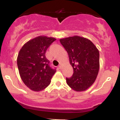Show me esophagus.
<instances>
[{
	"label": "esophagus",
	"instance_id": "1",
	"mask_svg": "<svg viewBox=\"0 0 120 120\" xmlns=\"http://www.w3.org/2000/svg\"><path fill=\"white\" fill-rule=\"evenodd\" d=\"M59 69H61L62 68V65L61 64H60L59 65Z\"/></svg>",
	"mask_w": 120,
	"mask_h": 120
}]
</instances>
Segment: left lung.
Masks as SVG:
<instances>
[{
	"instance_id": "obj_1",
	"label": "left lung",
	"mask_w": 120,
	"mask_h": 120,
	"mask_svg": "<svg viewBox=\"0 0 120 120\" xmlns=\"http://www.w3.org/2000/svg\"><path fill=\"white\" fill-rule=\"evenodd\" d=\"M68 52L73 69L71 77L66 78L68 85L75 91L87 90L94 83L99 70V52L90 40L77 35L60 39Z\"/></svg>"
}]
</instances>
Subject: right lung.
Instances as JSON below:
<instances>
[{"label":"right lung","mask_w":120,"mask_h":120,"mask_svg":"<svg viewBox=\"0 0 120 120\" xmlns=\"http://www.w3.org/2000/svg\"><path fill=\"white\" fill-rule=\"evenodd\" d=\"M56 40L53 37L41 35L29 41L20 49L17 59L19 74L30 90L41 91L50 84L56 71L49 67L45 53Z\"/></svg>","instance_id":"obj_1"}]
</instances>
